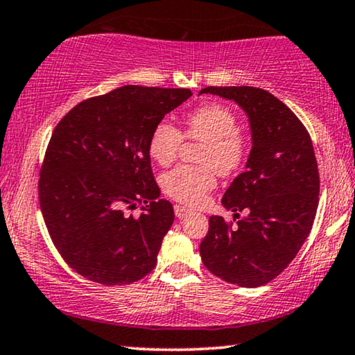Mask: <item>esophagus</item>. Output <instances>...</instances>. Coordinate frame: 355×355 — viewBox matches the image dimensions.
<instances>
[{
	"label": "esophagus",
	"instance_id": "esophagus-1",
	"mask_svg": "<svg viewBox=\"0 0 355 355\" xmlns=\"http://www.w3.org/2000/svg\"><path fill=\"white\" fill-rule=\"evenodd\" d=\"M173 210H175V215H177V218H180V220L187 218L188 215H191V214H193L191 210L187 209V207H183V205H175V207H173Z\"/></svg>",
	"mask_w": 355,
	"mask_h": 355
}]
</instances>
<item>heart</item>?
<instances>
[{
	"mask_svg": "<svg viewBox=\"0 0 355 355\" xmlns=\"http://www.w3.org/2000/svg\"><path fill=\"white\" fill-rule=\"evenodd\" d=\"M187 135L204 141L199 153L202 166H177L161 177L162 191L187 205L202 202L216 184L215 168L223 175L234 172L244 161L245 145L239 135L236 114L220 103H207L187 118ZM183 135L171 121L156 124L148 141L153 161L161 166L175 159Z\"/></svg>",
	"mask_w": 355,
	"mask_h": 355,
	"instance_id": "b5f03b06",
	"label": "heart"
}]
</instances>
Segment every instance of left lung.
Listing matches in <instances>:
<instances>
[{"mask_svg":"<svg viewBox=\"0 0 355 355\" xmlns=\"http://www.w3.org/2000/svg\"><path fill=\"white\" fill-rule=\"evenodd\" d=\"M199 94L232 100L245 111L252 150L245 172L225 191L226 210L245 209L234 228L211 215L199 252L205 268L225 282L260 287L290 263L308 239L319 204L313 141L287 105L258 87H205Z\"/></svg>","mask_w":355,"mask_h":355,"instance_id":"obj_1","label":"left lung"}]
</instances>
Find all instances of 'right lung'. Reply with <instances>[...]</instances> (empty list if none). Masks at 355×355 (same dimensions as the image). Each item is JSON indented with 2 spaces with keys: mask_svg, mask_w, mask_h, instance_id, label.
I'll return each mask as SVG.
<instances>
[{
  "mask_svg": "<svg viewBox=\"0 0 355 355\" xmlns=\"http://www.w3.org/2000/svg\"><path fill=\"white\" fill-rule=\"evenodd\" d=\"M189 89L123 86L87 98L52 132L40 173V205L70 268L92 282L124 285L156 266L175 220L151 172L148 141ZM144 203L139 219L125 208Z\"/></svg>",
  "mask_w": 355,
  "mask_h": 355,
  "instance_id": "1",
  "label": "right lung"
}]
</instances>
